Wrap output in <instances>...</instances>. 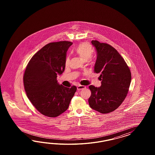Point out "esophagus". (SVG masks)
I'll use <instances>...</instances> for the list:
<instances>
[{"label": "esophagus", "mask_w": 155, "mask_h": 155, "mask_svg": "<svg viewBox=\"0 0 155 155\" xmlns=\"http://www.w3.org/2000/svg\"><path fill=\"white\" fill-rule=\"evenodd\" d=\"M85 88H86V86H84L79 85V86H77V90H78V91H80L81 90L84 89H85Z\"/></svg>", "instance_id": "esophagus-1"}]
</instances>
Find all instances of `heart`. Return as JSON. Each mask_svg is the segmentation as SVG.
Instances as JSON below:
<instances>
[{"instance_id":"b5f03b06","label":"heart","mask_w":155,"mask_h":155,"mask_svg":"<svg viewBox=\"0 0 155 155\" xmlns=\"http://www.w3.org/2000/svg\"><path fill=\"white\" fill-rule=\"evenodd\" d=\"M92 46L88 42H82L80 44L74 49V52L83 61H87L93 53ZM69 62V57H66L65 65H68Z\"/></svg>"}]
</instances>
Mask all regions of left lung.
<instances>
[{"label":"left lung","mask_w":155,"mask_h":155,"mask_svg":"<svg viewBox=\"0 0 155 155\" xmlns=\"http://www.w3.org/2000/svg\"><path fill=\"white\" fill-rule=\"evenodd\" d=\"M97 51L94 72L102 78L99 87L89 86L91 91L90 106L102 114L111 113L118 108L127 96L131 74L124 60L117 51L106 43L92 40Z\"/></svg>","instance_id":"8db88e82"}]
</instances>
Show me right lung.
I'll return each instance as SVG.
<instances>
[{"label": "right lung", "instance_id": "obj_1", "mask_svg": "<svg viewBox=\"0 0 155 155\" xmlns=\"http://www.w3.org/2000/svg\"><path fill=\"white\" fill-rule=\"evenodd\" d=\"M70 41L51 42L33 56L24 74V89L33 106L42 115L57 117L69 107L77 90L60 84L57 75L65 70L66 52Z\"/></svg>", "mask_w": 155, "mask_h": 155}]
</instances>
